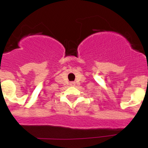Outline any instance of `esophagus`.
Masks as SVG:
<instances>
[{
	"mask_svg": "<svg viewBox=\"0 0 148 148\" xmlns=\"http://www.w3.org/2000/svg\"><path fill=\"white\" fill-rule=\"evenodd\" d=\"M74 84H75L74 82H71V83H70V85H71V86H74Z\"/></svg>",
	"mask_w": 148,
	"mask_h": 148,
	"instance_id": "34e87169",
	"label": "esophagus"
}]
</instances>
